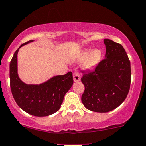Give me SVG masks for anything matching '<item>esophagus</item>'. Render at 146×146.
<instances>
[{
    "label": "esophagus",
    "instance_id": "1",
    "mask_svg": "<svg viewBox=\"0 0 146 146\" xmlns=\"http://www.w3.org/2000/svg\"><path fill=\"white\" fill-rule=\"evenodd\" d=\"M73 78L74 81L75 82L79 81L81 80V76H80V74L78 72H74L73 73Z\"/></svg>",
    "mask_w": 146,
    "mask_h": 146
}]
</instances>
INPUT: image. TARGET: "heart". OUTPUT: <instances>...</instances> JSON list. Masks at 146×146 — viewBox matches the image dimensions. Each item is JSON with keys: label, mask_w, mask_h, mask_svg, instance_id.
I'll return each mask as SVG.
<instances>
[{"label": "heart", "mask_w": 146, "mask_h": 146, "mask_svg": "<svg viewBox=\"0 0 146 146\" xmlns=\"http://www.w3.org/2000/svg\"><path fill=\"white\" fill-rule=\"evenodd\" d=\"M91 50H85L80 52L77 55L76 58L79 60H84L88 57L84 62V68L86 69H90L96 66L102 58V53L101 50H95L90 53ZM90 55H89V54Z\"/></svg>", "instance_id": "heart-1"}]
</instances>
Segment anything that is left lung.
I'll return each instance as SVG.
<instances>
[{
  "label": "left lung",
  "instance_id": "obj_1",
  "mask_svg": "<svg viewBox=\"0 0 146 146\" xmlns=\"http://www.w3.org/2000/svg\"><path fill=\"white\" fill-rule=\"evenodd\" d=\"M104 43L106 58L81 77L85 86L82 103L87 109L96 112H108L119 107L130 88V61L125 50L110 39H104Z\"/></svg>",
  "mask_w": 146,
  "mask_h": 146
}]
</instances>
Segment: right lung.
Returning <instances> with one entry per match:
<instances>
[{
    "instance_id": "add662e5",
    "label": "right lung",
    "mask_w": 146,
    "mask_h": 146,
    "mask_svg": "<svg viewBox=\"0 0 146 146\" xmlns=\"http://www.w3.org/2000/svg\"><path fill=\"white\" fill-rule=\"evenodd\" d=\"M31 40L22 44L26 45ZM14 52L9 65L10 88L13 97L23 110L35 117H46L60 109L65 94L73 85L72 72L54 76L40 85H27L17 73V54Z\"/></svg>"
}]
</instances>
